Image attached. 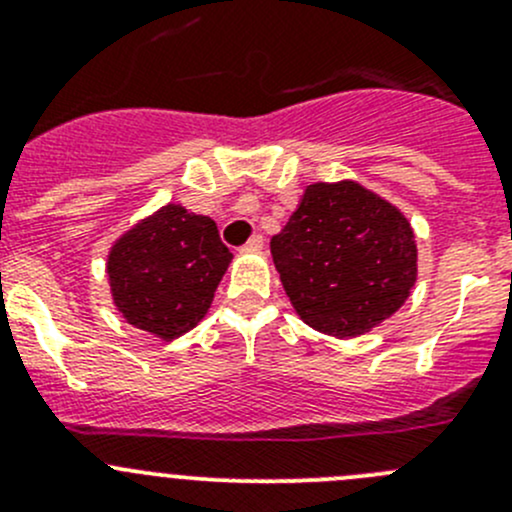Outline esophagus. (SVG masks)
<instances>
[{
    "mask_svg": "<svg viewBox=\"0 0 512 512\" xmlns=\"http://www.w3.org/2000/svg\"><path fill=\"white\" fill-rule=\"evenodd\" d=\"M262 245H265V240H262V235H252L250 240H247L245 245L240 247V252H257V250H262Z\"/></svg>",
    "mask_w": 512,
    "mask_h": 512,
    "instance_id": "obj_1",
    "label": "esophagus"
}]
</instances>
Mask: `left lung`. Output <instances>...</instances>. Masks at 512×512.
<instances>
[{"instance_id": "obj_1", "label": "left lung", "mask_w": 512, "mask_h": 512, "mask_svg": "<svg viewBox=\"0 0 512 512\" xmlns=\"http://www.w3.org/2000/svg\"><path fill=\"white\" fill-rule=\"evenodd\" d=\"M270 250L299 319L337 339L379 327L416 285L411 223L354 180L307 185Z\"/></svg>"}]
</instances>
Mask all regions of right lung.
<instances>
[{
    "label": "right lung",
    "instance_id": "right-lung-1",
    "mask_svg": "<svg viewBox=\"0 0 512 512\" xmlns=\"http://www.w3.org/2000/svg\"><path fill=\"white\" fill-rule=\"evenodd\" d=\"M230 260L213 220L168 203L113 242V304L136 329L178 339L208 314Z\"/></svg>",
    "mask_w": 512,
    "mask_h": 512
}]
</instances>
